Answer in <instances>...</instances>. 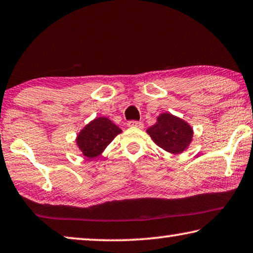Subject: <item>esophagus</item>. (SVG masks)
<instances>
[{
	"instance_id": "34e87169",
	"label": "esophagus",
	"mask_w": 253,
	"mask_h": 253,
	"mask_svg": "<svg viewBox=\"0 0 253 253\" xmlns=\"http://www.w3.org/2000/svg\"><path fill=\"white\" fill-rule=\"evenodd\" d=\"M128 127H137V128H142L143 127V123L142 122H136V120H130V122L127 123Z\"/></svg>"
}]
</instances>
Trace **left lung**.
Listing matches in <instances>:
<instances>
[{
    "instance_id": "8db88e82",
    "label": "left lung",
    "mask_w": 253,
    "mask_h": 253,
    "mask_svg": "<svg viewBox=\"0 0 253 253\" xmlns=\"http://www.w3.org/2000/svg\"><path fill=\"white\" fill-rule=\"evenodd\" d=\"M147 134L158 146L172 154H179L189 146L194 131L184 120L164 112L159 116L155 125L148 128Z\"/></svg>"
}]
</instances>
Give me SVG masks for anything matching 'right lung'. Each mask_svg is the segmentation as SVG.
Returning a JSON list of instances; mask_svg holds the SVG:
<instances>
[{
  "mask_svg": "<svg viewBox=\"0 0 253 253\" xmlns=\"http://www.w3.org/2000/svg\"><path fill=\"white\" fill-rule=\"evenodd\" d=\"M120 133L122 129L110 119L98 117L80 131L76 137V144L85 158L93 159L101 154L102 151Z\"/></svg>",
  "mask_w": 253,
  "mask_h": 253,
  "instance_id": "right-lung-1",
  "label": "right lung"
}]
</instances>
